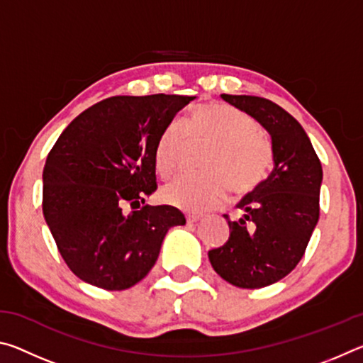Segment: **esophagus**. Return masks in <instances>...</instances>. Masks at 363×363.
<instances>
[{
	"label": "esophagus",
	"instance_id": "1",
	"mask_svg": "<svg viewBox=\"0 0 363 363\" xmlns=\"http://www.w3.org/2000/svg\"><path fill=\"white\" fill-rule=\"evenodd\" d=\"M186 219H187L189 224H196L199 220L203 219V216H200V214H187Z\"/></svg>",
	"mask_w": 363,
	"mask_h": 363
}]
</instances>
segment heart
<instances>
[{
    "label": "heart",
    "instance_id": "b5f03b06",
    "mask_svg": "<svg viewBox=\"0 0 363 363\" xmlns=\"http://www.w3.org/2000/svg\"><path fill=\"white\" fill-rule=\"evenodd\" d=\"M259 128L248 113L227 104H201L190 110L184 126L163 128L153 150L157 173L171 179L181 169L190 147H208L201 169L206 176L182 177L162 190L164 203L189 213L223 206L229 187L247 195L259 186L269 169V153L257 138Z\"/></svg>",
    "mask_w": 363,
    "mask_h": 363
}]
</instances>
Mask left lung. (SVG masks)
I'll return each mask as SVG.
<instances>
[{"label":"left lung","mask_w":363,"mask_h":363,"mask_svg":"<svg viewBox=\"0 0 363 363\" xmlns=\"http://www.w3.org/2000/svg\"><path fill=\"white\" fill-rule=\"evenodd\" d=\"M220 97L259 121L272 139V173L238 203L240 219L224 214L229 240L208 251L225 281L255 290L286 277L304 256L320 213L322 163L303 126L275 102L257 96Z\"/></svg>","instance_id":"obj_1"}]
</instances>
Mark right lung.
<instances>
[{
  "mask_svg": "<svg viewBox=\"0 0 363 363\" xmlns=\"http://www.w3.org/2000/svg\"><path fill=\"white\" fill-rule=\"evenodd\" d=\"M195 96H113L79 113L48 153L43 214L60 256L86 284L126 290L153 267L167 232L186 218L149 206L157 139Z\"/></svg>",
  "mask_w": 363,
  "mask_h": 363,
  "instance_id": "right-lung-1",
  "label": "right lung"
}]
</instances>
